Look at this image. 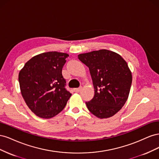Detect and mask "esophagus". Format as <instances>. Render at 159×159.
<instances>
[{"instance_id": "esophagus-1", "label": "esophagus", "mask_w": 159, "mask_h": 159, "mask_svg": "<svg viewBox=\"0 0 159 159\" xmlns=\"http://www.w3.org/2000/svg\"><path fill=\"white\" fill-rule=\"evenodd\" d=\"M82 89V88L81 87H80V88H75V89H74V92H76V93H79L80 91H81V89Z\"/></svg>"}]
</instances>
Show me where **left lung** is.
Masks as SVG:
<instances>
[{"instance_id": "1", "label": "left lung", "mask_w": 159, "mask_h": 159, "mask_svg": "<svg viewBox=\"0 0 159 159\" xmlns=\"http://www.w3.org/2000/svg\"><path fill=\"white\" fill-rule=\"evenodd\" d=\"M87 66L95 90L93 98L85 102L89 111L100 119L113 116L127 102L132 83L127 63L119 54L108 50L78 55Z\"/></svg>"}]
</instances>
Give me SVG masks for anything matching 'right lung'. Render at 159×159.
<instances>
[{
    "label": "right lung",
    "instance_id": "add662e5",
    "mask_svg": "<svg viewBox=\"0 0 159 159\" xmlns=\"http://www.w3.org/2000/svg\"><path fill=\"white\" fill-rule=\"evenodd\" d=\"M68 56L58 52L42 53L28 60L19 72L22 98L38 117L50 119L56 116L71 97L61 74Z\"/></svg>",
    "mask_w": 159,
    "mask_h": 159
}]
</instances>
